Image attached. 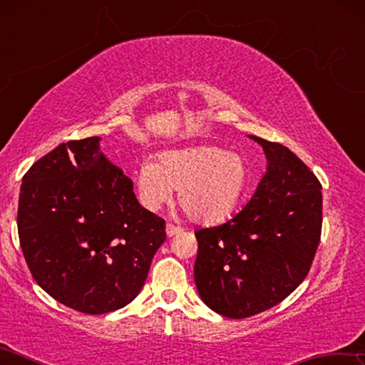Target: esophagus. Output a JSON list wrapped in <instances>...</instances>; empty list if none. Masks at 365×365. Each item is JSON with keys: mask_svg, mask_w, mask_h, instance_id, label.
<instances>
[{"mask_svg": "<svg viewBox=\"0 0 365 365\" xmlns=\"http://www.w3.org/2000/svg\"><path fill=\"white\" fill-rule=\"evenodd\" d=\"M183 230L182 227L174 225V224H168L165 225V233H168V237H174V235H178Z\"/></svg>", "mask_w": 365, "mask_h": 365, "instance_id": "esophagus-1", "label": "esophagus"}]
</instances>
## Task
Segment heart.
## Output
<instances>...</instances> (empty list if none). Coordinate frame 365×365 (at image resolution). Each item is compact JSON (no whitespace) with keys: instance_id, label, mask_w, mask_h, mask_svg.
<instances>
[{"instance_id":"obj_1","label":"heart","mask_w":365,"mask_h":365,"mask_svg":"<svg viewBox=\"0 0 365 365\" xmlns=\"http://www.w3.org/2000/svg\"><path fill=\"white\" fill-rule=\"evenodd\" d=\"M138 196L156 211L178 190V205L200 224L227 219L250 187V170L243 156L219 146H191L165 151L143 160L135 172Z\"/></svg>"}]
</instances>
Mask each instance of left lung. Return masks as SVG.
<instances>
[{"instance_id": "left-lung-1", "label": "left lung", "mask_w": 365, "mask_h": 365, "mask_svg": "<svg viewBox=\"0 0 365 365\" xmlns=\"http://www.w3.org/2000/svg\"><path fill=\"white\" fill-rule=\"evenodd\" d=\"M267 172L248 205L217 227L196 230L195 282L205 304L228 319L267 311L311 269L322 233V185L287 146L250 135Z\"/></svg>"}]
</instances>
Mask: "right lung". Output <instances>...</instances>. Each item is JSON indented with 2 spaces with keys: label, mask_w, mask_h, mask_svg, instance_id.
<instances>
[{
  "label": "right lung",
  "mask_w": 365,
  "mask_h": 365,
  "mask_svg": "<svg viewBox=\"0 0 365 365\" xmlns=\"http://www.w3.org/2000/svg\"><path fill=\"white\" fill-rule=\"evenodd\" d=\"M17 230L35 282L61 304L96 316L137 298L165 220L140 205L130 178L90 137L61 143L26 172Z\"/></svg>",
  "instance_id": "right-lung-1"
}]
</instances>
